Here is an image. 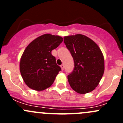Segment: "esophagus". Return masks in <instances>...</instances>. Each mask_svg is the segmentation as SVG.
Here are the masks:
<instances>
[{
    "mask_svg": "<svg viewBox=\"0 0 123 123\" xmlns=\"http://www.w3.org/2000/svg\"><path fill=\"white\" fill-rule=\"evenodd\" d=\"M61 67L62 70H64V64H62V65H61Z\"/></svg>",
    "mask_w": 123,
    "mask_h": 123,
    "instance_id": "1",
    "label": "esophagus"
}]
</instances>
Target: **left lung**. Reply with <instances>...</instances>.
<instances>
[{
  "label": "left lung",
  "mask_w": 123,
  "mask_h": 123,
  "mask_svg": "<svg viewBox=\"0 0 123 123\" xmlns=\"http://www.w3.org/2000/svg\"><path fill=\"white\" fill-rule=\"evenodd\" d=\"M67 48L74 62L73 72L68 75L72 89L80 94L90 92L99 83L104 73V59L98 46L82 34L64 37Z\"/></svg>",
  "instance_id": "8db88e82"
}]
</instances>
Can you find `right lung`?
<instances>
[{"mask_svg":"<svg viewBox=\"0 0 123 123\" xmlns=\"http://www.w3.org/2000/svg\"><path fill=\"white\" fill-rule=\"evenodd\" d=\"M62 37L45 34L31 42L20 61V72L25 83L38 91L49 87L61 70L52 50L62 42Z\"/></svg>","mask_w":123,"mask_h":123,"instance_id":"add662e5","label":"right lung"}]
</instances>
